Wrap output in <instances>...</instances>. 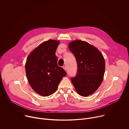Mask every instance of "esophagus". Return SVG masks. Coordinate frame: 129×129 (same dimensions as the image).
<instances>
[{
	"label": "esophagus",
	"mask_w": 129,
	"mask_h": 129,
	"mask_svg": "<svg viewBox=\"0 0 129 129\" xmlns=\"http://www.w3.org/2000/svg\"><path fill=\"white\" fill-rule=\"evenodd\" d=\"M63 68H64V69L65 70H66V66L65 65H64V66H63Z\"/></svg>",
	"instance_id": "obj_1"
}]
</instances>
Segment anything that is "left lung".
I'll use <instances>...</instances> for the list:
<instances>
[{
	"mask_svg": "<svg viewBox=\"0 0 129 129\" xmlns=\"http://www.w3.org/2000/svg\"><path fill=\"white\" fill-rule=\"evenodd\" d=\"M68 46L77 63V75L71 78L76 91L85 97L92 94L103 80L105 62L103 54L96 47L79 40L71 42Z\"/></svg>",
	"mask_w": 129,
	"mask_h": 129,
	"instance_id": "left-lung-1",
	"label": "left lung"
}]
</instances>
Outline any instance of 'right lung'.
<instances>
[{"instance_id": "add662e5", "label": "right lung", "mask_w": 129, "mask_h": 129, "mask_svg": "<svg viewBox=\"0 0 129 129\" xmlns=\"http://www.w3.org/2000/svg\"><path fill=\"white\" fill-rule=\"evenodd\" d=\"M59 44L57 40L45 41L37 47L26 60L25 71L29 84L35 92L43 96L54 93L67 74L57 64L55 52Z\"/></svg>"}]
</instances>
